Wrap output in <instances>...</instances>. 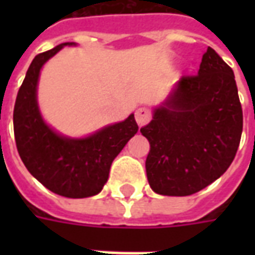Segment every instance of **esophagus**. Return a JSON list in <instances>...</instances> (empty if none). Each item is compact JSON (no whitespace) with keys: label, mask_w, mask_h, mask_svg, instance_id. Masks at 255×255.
Masks as SVG:
<instances>
[{"label":"esophagus","mask_w":255,"mask_h":255,"mask_svg":"<svg viewBox=\"0 0 255 255\" xmlns=\"http://www.w3.org/2000/svg\"><path fill=\"white\" fill-rule=\"evenodd\" d=\"M135 119H136V123H138L139 127H143L144 124H147V123L151 120V111H150L149 108H139L138 111H136V115H135Z\"/></svg>","instance_id":"1"}]
</instances>
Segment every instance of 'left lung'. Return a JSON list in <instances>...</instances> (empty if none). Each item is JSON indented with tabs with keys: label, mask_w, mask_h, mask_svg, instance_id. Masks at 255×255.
<instances>
[{
	"label": "left lung",
	"mask_w": 255,
	"mask_h": 255,
	"mask_svg": "<svg viewBox=\"0 0 255 255\" xmlns=\"http://www.w3.org/2000/svg\"><path fill=\"white\" fill-rule=\"evenodd\" d=\"M243 112L235 76L208 47L195 75H184L169 100L140 128L150 151L146 175L161 195L186 197L217 180L241 143Z\"/></svg>",
	"instance_id": "obj_1"
}]
</instances>
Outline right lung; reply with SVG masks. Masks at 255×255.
Instances as JSON below:
<instances>
[{
    "label": "right lung",
    "instance_id": "obj_1",
    "mask_svg": "<svg viewBox=\"0 0 255 255\" xmlns=\"http://www.w3.org/2000/svg\"><path fill=\"white\" fill-rule=\"evenodd\" d=\"M65 45L39 53L20 86L13 109L16 147L25 168L38 182L67 198L93 197L102 190L116 155L138 132L133 115L84 139L60 136L42 120L36 84L43 64Z\"/></svg>",
    "mask_w": 255,
    "mask_h": 255
}]
</instances>
